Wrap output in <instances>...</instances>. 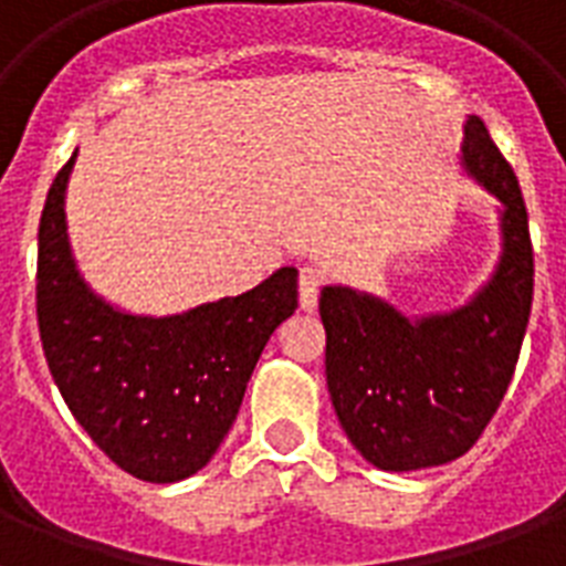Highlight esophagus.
Wrapping results in <instances>:
<instances>
[{"label":"esophagus","instance_id":"34e87169","mask_svg":"<svg viewBox=\"0 0 566 566\" xmlns=\"http://www.w3.org/2000/svg\"><path fill=\"white\" fill-rule=\"evenodd\" d=\"M319 287H323V273L314 266H302L300 270V305L302 311H317Z\"/></svg>","mask_w":566,"mask_h":566}]
</instances>
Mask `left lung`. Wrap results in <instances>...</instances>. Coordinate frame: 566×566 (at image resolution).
I'll return each instance as SVG.
<instances>
[{"label": "left lung", "instance_id": "1", "mask_svg": "<svg viewBox=\"0 0 566 566\" xmlns=\"http://www.w3.org/2000/svg\"><path fill=\"white\" fill-rule=\"evenodd\" d=\"M461 167L502 202L491 279L455 311L405 317L373 293L326 284V381L346 438L373 467L408 473L473 447L509 390L535 291V255L517 176L479 117Z\"/></svg>", "mask_w": 566, "mask_h": 566}]
</instances>
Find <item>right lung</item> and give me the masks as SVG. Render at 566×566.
I'll return each instance as SVG.
<instances>
[{
  "mask_svg": "<svg viewBox=\"0 0 566 566\" xmlns=\"http://www.w3.org/2000/svg\"><path fill=\"white\" fill-rule=\"evenodd\" d=\"M73 158L49 188L38 231V326L66 408L135 479L199 473L238 417L266 340L296 311V266L170 317L111 305L84 282L66 234Z\"/></svg>",
  "mask_w": 566,
  "mask_h": 566,
  "instance_id": "right-lung-1",
  "label": "right lung"
}]
</instances>
